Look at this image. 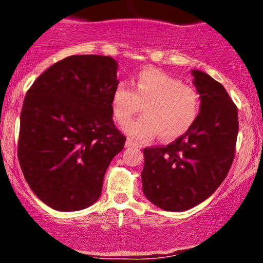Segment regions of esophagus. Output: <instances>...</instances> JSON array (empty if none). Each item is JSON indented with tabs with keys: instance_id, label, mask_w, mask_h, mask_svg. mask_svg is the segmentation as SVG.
I'll return each instance as SVG.
<instances>
[{
	"instance_id": "esophagus-1",
	"label": "esophagus",
	"mask_w": 263,
	"mask_h": 263,
	"mask_svg": "<svg viewBox=\"0 0 263 263\" xmlns=\"http://www.w3.org/2000/svg\"><path fill=\"white\" fill-rule=\"evenodd\" d=\"M126 147H137V143H136V142H134L132 140H128L126 141Z\"/></svg>"
}]
</instances>
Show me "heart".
Wrapping results in <instances>:
<instances>
[{"instance_id":"1","label":"heart","mask_w":263,"mask_h":263,"mask_svg":"<svg viewBox=\"0 0 263 263\" xmlns=\"http://www.w3.org/2000/svg\"><path fill=\"white\" fill-rule=\"evenodd\" d=\"M111 106L115 120L125 123L144 107V116L123 126L136 140H149L159 134L164 141L182 137L197 121L201 96L195 86L155 69L138 74L134 89L120 84L114 90Z\"/></svg>"}]
</instances>
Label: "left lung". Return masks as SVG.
<instances>
[{"label": "left lung", "instance_id": "8db88e82", "mask_svg": "<svg viewBox=\"0 0 263 263\" xmlns=\"http://www.w3.org/2000/svg\"><path fill=\"white\" fill-rule=\"evenodd\" d=\"M192 74L201 96L197 121L167 146L143 149V193L167 211L192 209L209 198L228 176L236 148V105L210 75Z\"/></svg>", "mask_w": 263, "mask_h": 263}]
</instances>
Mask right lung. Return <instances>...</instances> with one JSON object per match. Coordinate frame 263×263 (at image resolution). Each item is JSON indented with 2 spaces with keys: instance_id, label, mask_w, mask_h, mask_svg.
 I'll use <instances>...</instances> for the list:
<instances>
[{
  "instance_id": "obj_1",
  "label": "right lung",
  "mask_w": 263,
  "mask_h": 263,
  "mask_svg": "<svg viewBox=\"0 0 263 263\" xmlns=\"http://www.w3.org/2000/svg\"><path fill=\"white\" fill-rule=\"evenodd\" d=\"M116 74L111 57L71 55L39 75L26 93L18 159L33 193L53 209L95 203L108 165L125 146L112 120Z\"/></svg>"
}]
</instances>
